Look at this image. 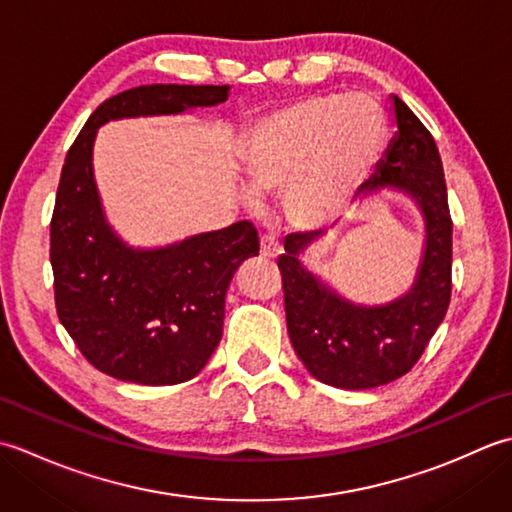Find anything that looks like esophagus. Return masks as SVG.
Returning a JSON list of instances; mask_svg holds the SVG:
<instances>
[{"mask_svg":"<svg viewBox=\"0 0 512 512\" xmlns=\"http://www.w3.org/2000/svg\"><path fill=\"white\" fill-rule=\"evenodd\" d=\"M262 255L268 259H275L281 255V246L275 242L273 237H262Z\"/></svg>","mask_w":512,"mask_h":512,"instance_id":"obj_1","label":"esophagus"}]
</instances>
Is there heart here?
Instances as JSON below:
<instances>
[{
	"mask_svg": "<svg viewBox=\"0 0 512 512\" xmlns=\"http://www.w3.org/2000/svg\"><path fill=\"white\" fill-rule=\"evenodd\" d=\"M387 118L365 94L323 92L268 114L250 129L244 169L253 189L281 191L286 220L303 231L332 224L372 178ZM246 189V200L257 195Z\"/></svg>",
	"mask_w": 512,
	"mask_h": 512,
	"instance_id": "heart-1",
	"label": "heart"
}]
</instances>
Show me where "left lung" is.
<instances>
[{
  "instance_id": "left-lung-1",
  "label": "left lung",
  "mask_w": 512,
  "mask_h": 512,
  "mask_svg": "<svg viewBox=\"0 0 512 512\" xmlns=\"http://www.w3.org/2000/svg\"><path fill=\"white\" fill-rule=\"evenodd\" d=\"M396 134L356 204L396 193L422 220V253L409 290L385 303H358L303 266L328 231L292 233L279 257L290 343L308 372L339 389H372L405 376L436 334L451 301V215L436 140L391 94Z\"/></svg>"
}]
</instances>
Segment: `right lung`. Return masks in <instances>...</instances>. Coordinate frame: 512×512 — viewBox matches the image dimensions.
Returning <instances> with one entry per match:
<instances>
[{"label":"right lung","mask_w":512,"mask_h":512,"mask_svg":"<svg viewBox=\"0 0 512 512\" xmlns=\"http://www.w3.org/2000/svg\"><path fill=\"white\" fill-rule=\"evenodd\" d=\"M231 85L154 83L96 107L65 156L50 224L59 321L103 374L138 385L198 376L220 345L226 290L244 259L259 255L250 222L165 246L129 244L112 222L94 176V143L121 118L178 116L228 99Z\"/></svg>","instance_id":"right-lung-1"}]
</instances>
